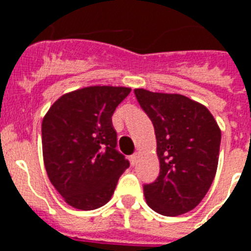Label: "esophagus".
Instances as JSON below:
<instances>
[{"mask_svg":"<svg viewBox=\"0 0 251 251\" xmlns=\"http://www.w3.org/2000/svg\"><path fill=\"white\" fill-rule=\"evenodd\" d=\"M129 159H130V165L136 166L137 162H138V154H137V153H134V154H132V156L129 157Z\"/></svg>","mask_w":251,"mask_h":251,"instance_id":"obj_1","label":"esophagus"}]
</instances>
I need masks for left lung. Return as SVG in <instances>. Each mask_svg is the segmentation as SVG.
I'll list each match as a JSON object with an SVG mask.
<instances>
[{
	"instance_id": "1",
	"label": "left lung",
	"mask_w": 251,
	"mask_h": 251,
	"mask_svg": "<svg viewBox=\"0 0 251 251\" xmlns=\"http://www.w3.org/2000/svg\"><path fill=\"white\" fill-rule=\"evenodd\" d=\"M152 121L159 175L143 185L146 201L156 212L178 216L201 202L216 175L221 132L206 106L185 95L134 89Z\"/></svg>"
}]
</instances>
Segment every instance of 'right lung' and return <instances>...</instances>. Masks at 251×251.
I'll return each instance as SVG.
<instances>
[{"label": "right lung", "mask_w": 251, "mask_h": 251, "mask_svg": "<svg viewBox=\"0 0 251 251\" xmlns=\"http://www.w3.org/2000/svg\"><path fill=\"white\" fill-rule=\"evenodd\" d=\"M129 88L89 86L60 97L41 127L49 179L66 203L95 210L110 200L129 162L117 150L112 123Z\"/></svg>", "instance_id": "1"}]
</instances>
